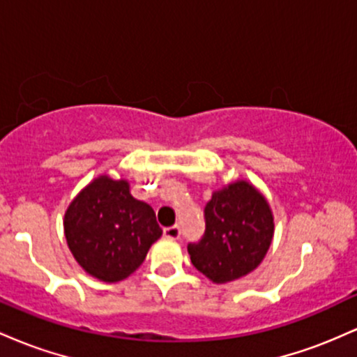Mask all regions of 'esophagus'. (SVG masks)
Segmentation results:
<instances>
[{
  "mask_svg": "<svg viewBox=\"0 0 357 357\" xmlns=\"http://www.w3.org/2000/svg\"><path fill=\"white\" fill-rule=\"evenodd\" d=\"M165 236H167V238L178 240L179 236H181V227H179V225H174V227L165 228Z\"/></svg>",
  "mask_w": 357,
  "mask_h": 357,
  "instance_id": "esophagus-1",
  "label": "esophagus"
}]
</instances>
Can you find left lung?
I'll return each mask as SVG.
<instances>
[{"label":"left lung","mask_w":357,"mask_h":357,"mask_svg":"<svg viewBox=\"0 0 357 357\" xmlns=\"http://www.w3.org/2000/svg\"><path fill=\"white\" fill-rule=\"evenodd\" d=\"M206 230L188 243L191 264L215 284H227L255 270L267 255L273 216L267 199L247 181L228 184L204 206Z\"/></svg>","instance_id":"left-lung-1"}]
</instances>
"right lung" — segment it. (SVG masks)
Returning <instances> with one entry per match:
<instances>
[{
	"instance_id": "right-lung-1",
	"label": "right lung",
	"mask_w": 357,
	"mask_h": 357,
	"mask_svg": "<svg viewBox=\"0 0 357 357\" xmlns=\"http://www.w3.org/2000/svg\"><path fill=\"white\" fill-rule=\"evenodd\" d=\"M65 238L72 255L102 282L124 280L144 261L162 230L149 204L132 198L124 179H93L65 213Z\"/></svg>"
}]
</instances>
